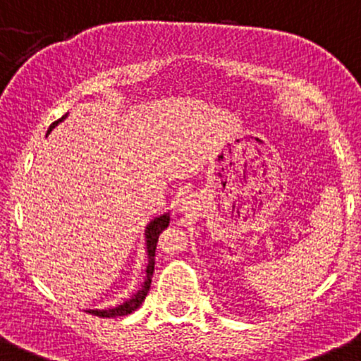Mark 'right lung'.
<instances>
[{"label":"right lung","mask_w":361,"mask_h":361,"mask_svg":"<svg viewBox=\"0 0 361 361\" xmlns=\"http://www.w3.org/2000/svg\"><path fill=\"white\" fill-rule=\"evenodd\" d=\"M66 116H68V114H64L61 120H57L55 123H51L50 128H48V133L51 132V128H55V126L61 123V121H64ZM169 222H170V214H161V215H158V217H154L153 221H149V224L146 226V231H144V235H146L147 267H146V280H144L142 287L133 293L130 299H126L125 302L118 304V306L107 307V310H88L87 313L95 314V317H100V318L125 317V314H130L132 311H135L140 304H142V300L146 299L147 292H149L151 278H153V273H154V252H156V243H158V236L163 229L169 228Z\"/></svg>","instance_id":"obj_1"}]
</instances>
